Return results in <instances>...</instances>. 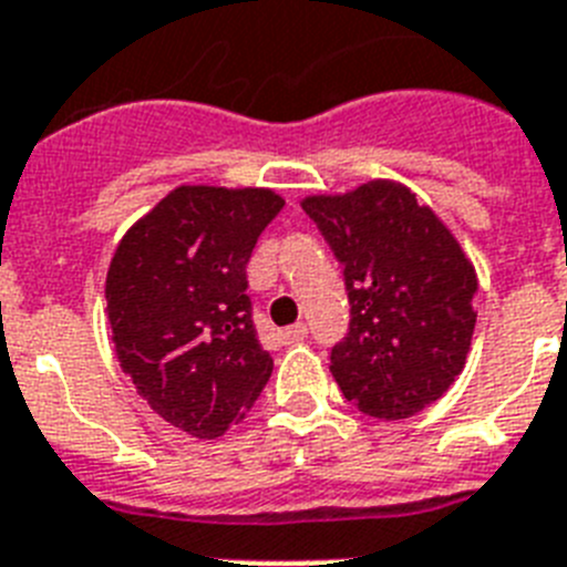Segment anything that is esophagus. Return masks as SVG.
Segmentation results:
<instances>
[{"label":"esophagus","mask_w":567,"mask_h":567,"mask_svg":"<svg viewBox=\"0 0 567 567\" xmlns=\"http://www.w3.org/2000/svg\"><path fill=\"white\" fill-rule=\"evenodd\" d=\"M305 337H308V324H305V322L290 324V328L279 331V342H282V344H293V342H299V339H305Z\"/></svg>","instance_id":"1"}]
</instances>
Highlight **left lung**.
Listing matches in <instances>:
<instances>
[{"instance_id":"left-lung-1","label":"left lung","mask_w":567,"mask_h":567,"mask_svg":"<svg viewBox=\"0 0 567 567\" xmlns=\"http://www.w3.org/2000/svg\"><path fill=\"white\" fill-rule=\"evenodd\" d=\"M302 208L342 265L351 305L348 333L331 348L339 391L368 416L408 420L465 368L474 265L440 216L396 182L308 196Z\"/></svg>"}]
</instances>
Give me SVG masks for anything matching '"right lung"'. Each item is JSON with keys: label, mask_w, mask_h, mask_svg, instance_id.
<instances>
[{"label": "right lung", "mask_w": 567, "mask_h": 567, "mask_svg": "<svg viewBox=\"0 0 567 567\" xmlns=\"http://www.w3.org/2000/svg\"><path fill=\"white\" fill-rule=\"evenodd\" d=\"M282 208L274 190L182 185L113 254L105 299L122 371L190 436H223L268 385L245 268Z\"/></svg>", "instance_id": "obj_1"}]
</instances>
